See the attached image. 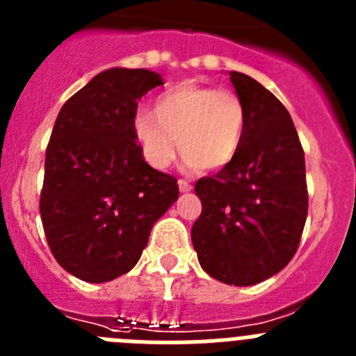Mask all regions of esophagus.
Here are the masks:
<instances>
[{"mask_svg":"<svg viewBox=\"0 0 356 356\" xmlns=\"http://www.w3.org/2000/svg\"><path fill=\"white\" fill-rule=\"evenodd\" d=\"M178 187H180L181 193H188V191L193 188V185L188 184L187 180H184V178H180V180H178Z\"/></svg>","mask_w":356,"mask_h":356,"instance_id":"1","label":"esophagus"}]
</instances>
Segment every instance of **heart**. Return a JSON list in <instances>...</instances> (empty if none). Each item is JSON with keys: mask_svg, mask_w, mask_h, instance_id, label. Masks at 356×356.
Returning <instances> with one entry per match:
<instances>
[{"mask_svg": "<svg viewBox=\"0 0 356 356\" xmlns=\"http://www.w3.org/2000/svg\"><path fill=\"white\" fill-rule=\"evenodd\" d=\"M244 127L246 110L237 94L188 81L159 94L153 114L137 112L131 122L135 140L153 168H168L180 144L188 165L203 171L225 168L235 159Z\"/></svg>", "mask_w": 356, "mask_h": 356, "instance_id": "heart-1", "label": "heart"}]
</instances>
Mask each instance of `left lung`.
<instances>
[{"label": "left lung", "instance_id": "1", "mask_svg": "<svg viewBox=\"0 0 356 356\" xmlns=\"http://www.w3.org/2000/svg\"><path fill=\"white\" fill-rule=\"evenodd\" d=\"M229 80L244 103L238 153L216 176L197 180L201 216L193 244L207 275L246 287L271 278L292 260L308 212L305 151L291 114L248 74Z\"/></svg>", "mask_w": 356, "mask_h": 356}]
</instances>
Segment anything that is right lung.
Wrapping results in <instances>:
<instances>
[{
    "instance_id": "obj_1",
    "label": "right lung",
    "mask_w": 356,
    "mask_h": 356,
    "mask_svg": "<svg viewBox=\"0 0 356 356\" xmlns=\"http://www.w3.org/2000/svg\"><path fill=\"white\" fill-rule=\"evenodd\" d=\"M162 83L147 69L99 72L58 112L46 147L40 217L53 257L103 284L139 262L151 228L178 200L176 178L147 165L131 122Z\"/></svg>"
}]
</instances>
